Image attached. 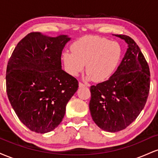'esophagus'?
Wrapping results in <instances>:
<instances>
[{"label": "esophagus", "instance_id": "1", "mask_svg": "<svg viewBox=\"0 0 158 158\" xmlns=\"http://www.w3.org/2000/svg\"><path fill=\"white\" fill-rule=\"evenodd\" d=\"M86 86V85H85V84H83V83H81V82H79V88H83V87H85Z\"/></svg>", "mask_w": 158, "mask_h": 158}]
</instances>
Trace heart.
<instances>
[{"instance_id":"b5f03b06","label":"heart","mask_w":158,"mask_h":158,"mask_svg":"<svg viewBox=\"0 0 158 158\" xmlns=\"http://www.w3.org/2000/svg\"><path fill=\"white\" fill-rule=\"evenodd\" d=\"M71 51L63 53L62 60L69 74L77 77L86 64L85 79L107 80L113 75L120 61L122 50L116 41L97 36H85L72 45Z\"/></svg>"}]
</instances>
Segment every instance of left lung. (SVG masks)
<instances>
[{
	"label": "left lung",
	"mask_w": 158,
	"mask_h": 158,
	"mask_svg": "<svg viewBox=\"0 0 158 158\" xmlns=\"http://www.w3.org/2000/svg\"><path fill=\"white\" fill-rule=\"evenodd\" d=\"M113 35L128 44L124 57L108 80L90 88L92 119L108 132L125 129L135 120L146 105L150 88L149 68L138 45L129 36Z\"/></svg>",
	"instance_id": "8db88e82"
}]
</instances>
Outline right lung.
<instances>
[{"label":"right lung","mask_w":158,"mask_h":158,"mask_svg":"<svg viewBox=\"0 0 158 158\" xmlns=\"http://www.w3.org/2000/svg\"><path fill=\"white\" fill-rule=\"evenodd\" d=\"M70 40L30 32L19 41L6 68V92L20 120L32 131L54 130L77 92L76 78L61 69V56Z\"/></svg>","instance_id":"1"}]
</instances>
